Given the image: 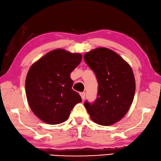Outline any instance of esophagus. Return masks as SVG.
<instances>
[{"label":"esophagus","instance_id":"1","mask_svg":"<svg viewBox=\"0 0 161 161\" xmlns=\"http://www.w3.org/2000/svg\"><path fill=\"white\" fill-rule=\"evenodd\" d=\"M80 96H81V99H82V100H85V96H86L85 92H81V93H80Z\"/></svg>","mask_w":161,"mask_h":161}]
</instances>
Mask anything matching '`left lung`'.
I'll use <instances>...</instances> for the list:
<instances>
[{
    "label": "left lung",
    "mask_w": 161,
    "mask_h": 161,
    "mask_svg": "<svg viewBox=\"0 0 161 161\" xmlns=\"http://www.w3.org/2000/svg\"><path fill=\"white\" fill-rule=\"evenodd\" d=\"M85 63L94 71L98 83L94 103L85 102L92 120L111 125L123 118L130 108L136 90L130 65L112 49L99 47L85 53Z\"/></svg>",
    "instance_id": "left-lung-1"
}]
</instances>
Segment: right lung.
<instances>
[{"label": "right lung", "instance_id": "right-lung-1", "mask_svg": "<svg viewBox=\"0 0 161 161\" xmlns=\"http://www.w3.org/2000/svg\"><path fill=\"white\" fill-rule=\"evenodd\" d=\"M81 58V54L57 49L31 66L25 80L27 100L41 120L50 125L62 123L74 106L81 102L80 94L72 89L70 76Z\"/></svg>", "mask_w": 161, "mask_h": 161}]
</instances>
